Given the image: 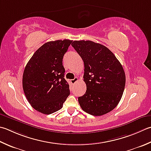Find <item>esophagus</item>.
<instances>
[{
  "label": "esophagus",
  "mask_w": 151,
  "mask_h": 151,
  "mask_svg": "<svg viewBox=\"0 0 151 151\" xmlns=\"http://www.w3.org/2000/svg\"><path fill=\"white\" fill-rule=\"evenodd\" d=\"M78 81V78L77 77H75L74 79L70 80V82H71V84H75Z\"/></svg>",
  "instance_id": "34e87169"
}]
</instances>
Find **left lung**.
<instances>
[{
	"label": "left lung",
	"mask_w": 151,
	"mask_h": 151,
	"mask_svg": "<svg viewBox=\"0 0 151 151\" xmlns=\"http://www.w3.org/2000/svg\"><path fill=\"white\" fill-rule=\"evenodd\" d=\"M72 46L84 64V81L86 91L78 97L82 110L93 116L107 114L122 98L126 75L113 53L101 44L90 40H75Z\"/></svg>",
	"instance_id": "left-lung-1"
}]
</instances>
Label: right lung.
<instances>
[{
  "label": "right lung",
  "mask_w": 151,
  "mask_h": 151,
  "mask_svg": "<svg viewBox=\"0 0 151 151\" xmlns=\"http://www.w3.org/2000/svg\"><path fill=\"white\" fill-rule=\"evenodd\" d=\"M72 42L65 39L44 44L25 67L22 83L25 97L41 113L50 114L59 111L69 96L62 61Z\"/></svg>",
  "instance_id": "right-lung-1"
}]
</instances>
